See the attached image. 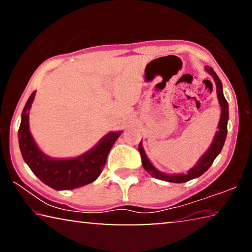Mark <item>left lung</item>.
<instances>
[{"instance_id":"8db88e82","label":"left lung","mask_w":252,"mask_h":252,"mask_svg":"<svg viewBox=\"0 0 252 252\" xmlns=\"http://www.w3.org/2000/svg\"><path fill=\"white\" fill-rule=\"evenodd\" d=\"M204 70H206V72H208V73L212 76L213 80H215L217 96H218V101L221 108V116H220V121L218 125V130L216 132L213 141L210 144V147L208 148V150L204 152L201 156V158L198 160L194 167H192L190 170H188L187 173H177V174H169V173L159 171V170H158L155 165L151 163V161L148 159L146 152H144V149L142 147V141H141L139 144L138 150L140 152V156H141L142 165L144 170H146L149 174H151L153 178H157L159 179V180H164L168 182H174V183H182V182L192 180V179L202 176V174L211 167L213 161H215L216 158L218 157L221 150H222V147L224 144L225 138H227V132H228L229 105L223 95L222 83H221L219 76L217 75V73L213 71L212 67L206 66L204 67Z\"/></svg>"}]
</instances>
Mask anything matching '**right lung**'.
<instances>
[{"label": "right lung", "mask_w": 252, "mask_h": 252, "mask_svg": "<svg viewBox=\"0 0 252 252\" xmlns=\"http://www.w3.org/2000/svg\"><path fill=\"white\" fill-rule=\"evenodd\" d=\"M35 93L34 91L25 103L19 129V146L25 163L42 182L54 190H72L95 181L104 168L109 151L122 131L109 132L94 147L79 157L51 158L40 150L30 131L29 113Z\"/></svg>", "instance_id": "right-lung-1"}]
</instances>
